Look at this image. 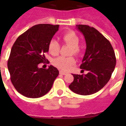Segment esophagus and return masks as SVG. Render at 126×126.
I'll return each instance as SVG.
<instances>
[{"label":"esophagus","instance_id":"1","mask_svg":"<svg viewBox=\"0 0 126 126\" xmlns=\"http://www.w3.org/2000/svg\"><path fill=\"white\" fill-rule=\"evenodd\" d=\"M59 73H60V74H62V75H65V74H67V73H66V72H64V71H60Z\"/></svg>","mask_w":126,"mask_h":126}]
</instances>
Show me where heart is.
Segmentation results:
<instances>
[{"label": "heart", "instance_id": "1", "mask_svg": "<svg viewBox=\"0 0 126 126\" xmlns=\"http://www.w3.org/2000/svg\"><path fill=\"white\" fill-rule=\"evenodd\" d=\"M62 41L64 43L71 46L69 55L74 54L79 55L81 53V48L79 45V38L77 33L73 30H70L62 34ZM48 50L51 55L56 56L59 54L60 50V45L55 40H52L48 43ZM76 62L75 58L73 56L65 57H59L52 61V64L59 69L67 71L73 66Z\"/></svg>", "mask_w": 126, "mask_h": 126}]
</instances>
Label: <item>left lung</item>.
Instances as JSON below:
<instances>
[{
	"label": "left lung",
	"instance_id": "1",
	"mask_svg": "<svg viewBox=\"0 0 126 126\" xmlns=\"http://www.w3.org/2000/svg\"><path fill=\"white\" fill-rule=\"evenodd\" d=\"M76 28L83 34L86 43L80 68L88 73L73 74L74 81L69 88L77 94L89 95L100 91L108 83L115 69L116 58L111 43L97 30L84 24Z\"/></svg>",
	"mask_w": 126,
	"mask_h": 126
}]
</instances>
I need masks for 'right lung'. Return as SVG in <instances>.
<instances>
[{
    "label": "right lung",
    "instance_id": "right-lung-1",
    "mask_svg": "<svg viewBox=\"0 0 126 126\" xmlns=\"http://www.w3.org/2000/svg\"><path fill=\"white\" fill-rule=\"evenodd\" d=\"M59 25L40 24L33 26L17 38L11 48L7 67L11 82L23 96L36 98L49 92L59 71L53 65L39 68L48 60L45 53Z\"/></svg>",
    "mask_w": 126,
    "mask_h": 126
}]
</instances>
